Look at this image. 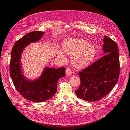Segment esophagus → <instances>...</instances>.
Listing matches in <instances>:
<instances>
[{"instance_id":"esophagus-1","label":"esophagus","mask_w":130,"mask_h":130,"mask_svg":"<svg viewBox=\"0 0 130 130\" xmlns=\"http://www.w3.org/2000/svg\"><path fill=\"white\" fill-rule=\"evenodd\" d=\"M66 74L67 75H71L72 74V70L71 68H67L66 69Z\"/></svg>"}]
</instances>
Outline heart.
Listing matches in <instances>:
<instances>
[{
	"mask_svg": "<svg viewBox=\"0 0 130 130\" xmlns=\"http://www.w3.org/2000/svg\"><path fill=\"white\" fill-rule=\"evenodd\" d=\"M62 50L71 56L72 64L77 68H82L90 64L94 58L96 49L94 45L81 39H70L62 44ZM58 55L62 59H65L63 51L59 50Z\"/></svg>",
	"mask_w": 130,
	"mask_h": 130,
	"instance_id": "b5f03b06",
	"label": "heart"
}]
</instances>
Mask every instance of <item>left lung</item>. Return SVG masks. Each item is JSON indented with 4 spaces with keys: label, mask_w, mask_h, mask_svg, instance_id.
<instances>
[{
    "label": "left lung",
    "mask_w": 130,
    "mask_h": 130,
    "mask_svg": "<svg viewBox=\"0 0 130 130\" xmlns=\"http://www.w3.org/2000/svg\"><path fill=\"white\" fill-rule=\"evenodd\" d=\"M103 50L105 55L88 67L79 71L80 85L75 92L87 101H98L112 90L118 81L120 66L119 48L115 41L105 36Z\"/></svg>",
    "instance_id": "1"
}]
</instances>
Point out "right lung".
Returning <instances> with one entry per match:
<instances>
[{
    "instance_id": "add662e5",
    "label": "right lung",
    "mask_w": 130,
    "mask_h": 130,
    "mask_svg": "<svg viewBox=\"0 0 130 130\" xmlns=\"http://www.w3.org/2000/svg\"><path fill=\"white\" fill-rule=\"evenodd\" d=\"M44 34L43 31H31L17 41L11 50L9 65L10 76L17 91L25 99L36 102L52 98L57 91L58 81L65 76V68H46L41 77L34 81L25 80L22 74L20 59L23 49L31 42L40 40Z\"/></svg>"
}]
</instances>
